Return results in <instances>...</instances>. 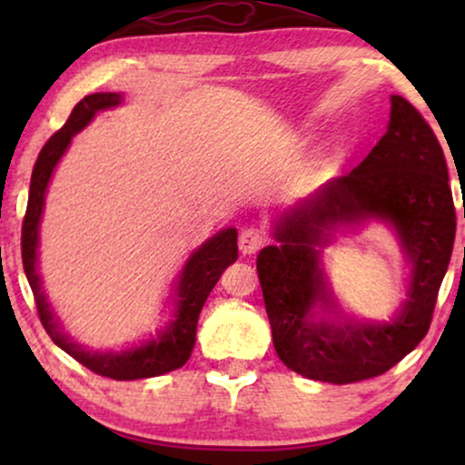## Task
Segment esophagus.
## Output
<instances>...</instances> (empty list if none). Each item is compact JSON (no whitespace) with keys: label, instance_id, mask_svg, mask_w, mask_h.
<instances>
[{"label":"esophagus","instance_id":"obj_1","mask_svg":"<svg viewBox=\"0 0 465 465\" xmlns=\"http://www.w3.org/2000/svg\"><path fill=\"white\" fill-rule=\"evenodd\" d=\"M264 234L258 231V228H245V231H241L239 234V250L245 253V256H252V253H256L260 247L264 245Z\"/></svg>","mask_w":465,"mask_h":465}]
</instances>
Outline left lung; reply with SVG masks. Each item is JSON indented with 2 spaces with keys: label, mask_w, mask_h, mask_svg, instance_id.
Listing matches in <instances>:
<instances>
[{
  "label": "left lung",
  "mask_w": 465,
  "mask_h": 465,
  "mask_svg": "<svg viewBox=\"0 0 465 465\" xmlns=\"http://www.w3.org/2000/svg\"><path fill=\"white\" fill-rule=\"evenodd\" d=\"M366 221L390 225L410 264L407 298L387 322L349 318L322 269L335 232ZM272 237L256 269L279 360L334 385L396 366L428 334L455 241L447 161L421 114L391 94L390 124L371 154L272 218Z\"/></svg>",
  "instance_id": "obj_1"
}]
</instances>
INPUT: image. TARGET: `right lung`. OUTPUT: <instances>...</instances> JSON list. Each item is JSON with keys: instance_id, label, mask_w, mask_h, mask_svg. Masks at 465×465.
<instances>
[{"instance_id": "1", "label": "right lung", "mask_w": 465, "mask_h": 465, "mask_svg": "<svg viewBox=\"0 0 465 465\" xmlns=\"http://www.w3.org/2000/svg\"><path fill=\"white\" fill-rule=\"evenodd\" d=\"M124 97L120 93H93L80 101L69 114L65 126L56 131L44 145L37 156L34 173H31L27 213L23 222V266L31 292L35 296L37 313H40L42 326L56 347L78 360L82 366L101 377L116 381H135L161 377L164 372L175 371L186 364L193 353L196 341V323L203 304H205L209 292L218 283L226 266L237 260V228H224L215 232L205 243H201L190 253L183 269L173 283V315L167 326L158 330L154 339L139 342L135 347L123 349V351H91L75 342L61 326L53 304L48 302L46 292L42 288V277L37 272V250H40V222L46 203L48 183L53 180L56 164L65 154L75 133L91 124L94 114L101 110H112L123 104Z\"/></svg>"}]
</instances>
